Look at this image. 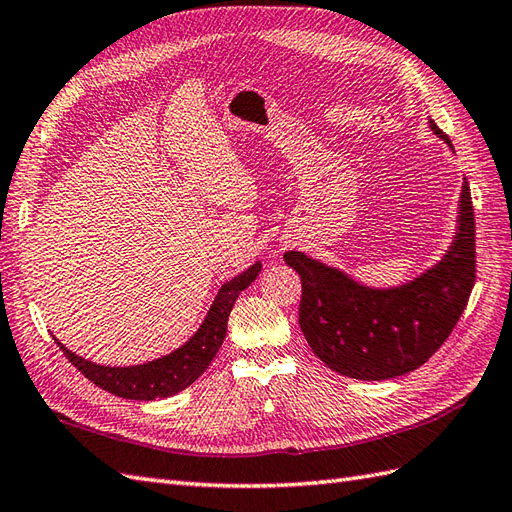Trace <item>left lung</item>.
<instances>
[{
    "label": "left lung",
    "mask_w": 512,
    "mask_h": 512,
    "mask_svg": "<svg viewBox=\"0 0 512 512\" xmlns=\"http://www.w3.org/2000/svg\"><path fill=\"white\" fill-rule=\"evenodd\" d=\"M430 128L451 148L449 137ZM303 283L299 325L331 371L366 382L423 366L456 327L475 283V220L465 178L458 227L443 259L397 288H371L299 251L283 255Z\"/></svg>",
    "instance_id": "obj_1"
}]
</instances>
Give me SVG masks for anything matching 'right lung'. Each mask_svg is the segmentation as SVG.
<instances>
[{"label": "right lung", "instance_id": "obj_1", "mask_svg": "<svg viewBox=\"0 0 512 512\" xmlns=\"http://www.w3.org/2000/svg\"><path fill=\"white\" fill-rule=\"evenodd\" d=\"M259 272L261 261H255L251 268L224 283L196 334L189 338L183 347H178L176 351L163 355V358L146 364L102 366L80 358V355L71 353L67 347H63V342H58L56 338L54 340L58 347L63 349L65 358L74 364L89 382L100 386L106 392H111V395L135 401L172 397L176 392L185 390L189 384H194L196 379L207 371V366L216 358L218 349L222 347L224 336H227V320L233 310L235 299L257 279Z\"/></svg>", "mask_w": 512, "mask_h": 512}]
</instances>
